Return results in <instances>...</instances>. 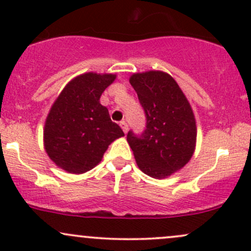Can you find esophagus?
Here are the masks:
<instances>
[{
    "label": "esophagus",
    "instance_id": "1",
    "mask_svg": "<svg viewBox=\"0 0 251 251\" xmlns=\"http://www.w3.org/2000/svg\"><path fill=\"white\" fill-rule=\"evenodd\" d=\"M120 126H121V128H123V131L125 132V133H127V131H128V125H127V124H126L125 121H121Z\"/></svg>",
    "mask_w": 251,
    "mask_h": 251
}]
</instances>
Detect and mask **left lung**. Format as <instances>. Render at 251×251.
I'll list each match as a JSON object with an SVG mask.
<instances>
[{"mask_svg": "<svg viewBox=\"0 0 251 251\" xmlns=\"http://www.w3.org/2000/svg\"><path fill=\"white\" fill-rule=\"evenodd\" d=\"M130 83L147 117L142 136L127 133L137 166L153 178H166L186 166L197 145V123L191 103L169 74H133Z\"/></svg>", "mask_w": 251, "mask_h": 251, "instance_id": "left-lung-1", "label": "left lung"}]
</instances>
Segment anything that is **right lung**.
I'll use <instances>...</instances> for the list:
<instances>
[{
  "mask_svg": "<svg viewBox=\"0 0 251 251\" xmlns=\"http://www.w3.org/2000/svg\"><path fill=\"white\" fill-rule=\"evenodd\" d=\"M114 74L85 73L65 85L44 126V147L51 161L70 174L98 166L108 145L124 136L119 125L100 103Z\"/></svg>",
  "mask_w": 251,
  "mask_h": 251,
  "instance_id": "obj_1",
  "label": "right lung"
}]
</instances>
